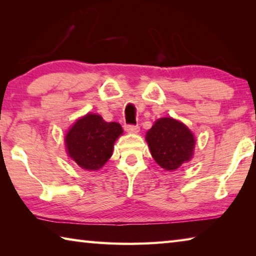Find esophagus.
Listing matches in <instances>:
<instances>
[{
  "instance_id": "obj_1",
  "label": "esophagus",
  "mask_w": 256,
  "mask_h": 256,
  "mask_svg": "<svg viewBox=\"0 0 256 256\" xmlns=\"http://www.w3.org/2000/svg\"><path fill=\"white\" fill-rule=\"evenodd\" d=\"M124 128H125V131L130 132V133H138V131H140V128H138V125H132V124L124 125Z\"/></svg>"
}]
</instances>
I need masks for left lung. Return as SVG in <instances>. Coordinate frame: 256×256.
I'll use <instances>...</instances> for the list:
<instances>
[{
    "instance_id": "left-lung-1",
    "label": "left lung",
    "mask_w": 256,
    "mask_h": 256,
    "mask_svg": "<svg viewBox=\"0 0 256 256\" xmlns=\"http://www.w3.org/2000/svg\"><path fill=\"white\" fill-rule=\"evenodd\" d=\"M146 140L160 167L175 170L192 158L196 146L193 134L183 123L174 118H160L146 132Z\"/></svg>"
}]
</instances>
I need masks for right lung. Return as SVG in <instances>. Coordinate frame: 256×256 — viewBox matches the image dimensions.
I'll return each mask as SVG.
<instances>
[{
  "mask_svg": "<svg viewBox=\"0 0 256 256\" xmlns=\"http://www.w3.org/2000/svg\"><path fill=\"white\" fill-rule=\"evenodd\" d=\"M122 133L118 123H107L100 115L88 114L68 132V154L84 170H97L110 158L114 142Z\"/></svg>",
  "mask_w": 256,
  "mask_h": 256,
  "instance_id": "obj_1",
  "label": "right lung"
}]
</instances>
